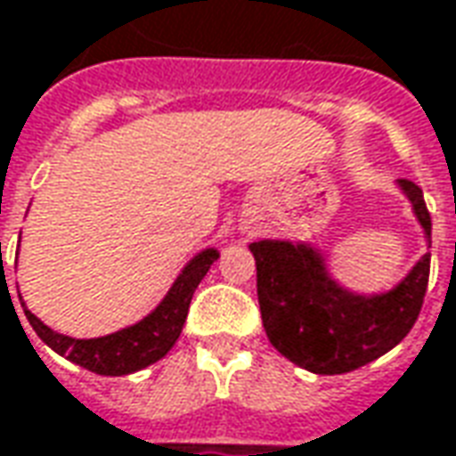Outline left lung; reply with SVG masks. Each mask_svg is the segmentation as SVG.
<instances>
[{
	"instance_id": "8db88e82",
	"label": "left lung",
	"mask_w": 456,
	"mask_h": 456,
	"mask_svg": "<svg viewBox=\"0 0 456 456\" xmlns=\"http://www.w3.org/2000/svg\"><path fill=\"white\" fill-rule=\"evenodd\" d=\"M419 224L432 237L422 189L399 179ZM256 262V297L272 346L314 374H345L397 346L419 317L429 281V254L392 292L359 297L334 284L312 247L289 241L249 244Z\"/></svg>"
}]
</instances>
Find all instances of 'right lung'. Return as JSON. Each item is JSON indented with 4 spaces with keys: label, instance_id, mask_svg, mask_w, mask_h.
<instances>
[{
    "label": "right lung",
    "instance_id": "obj_1",
    "mask_svg": "<svg viewBox=\"0 0 456 456\" xmlns=\"http://www.w3.org/2000/svg\"><path fill=\"white\" fill-rule=\"evenodd\" d=\"M216 256H219L216 249H204L202 254H197L179 274V280L164 297L162 305L157 306L150 317L142 319L134 327H126L122 332L107 334L99 339H72V337H64V334L49 330L29 309H24V314L29 319L34 332L39 334V339L74 364L94 371V374H104V377L132 374V371L154 364L175 346L182 334V327H184V319H187L191 294L197 289V284L204 280L209 267L215 265Z\"/></svg>",
    "mask_w": 456,
    "mask_h": 456
}]
</instances>
